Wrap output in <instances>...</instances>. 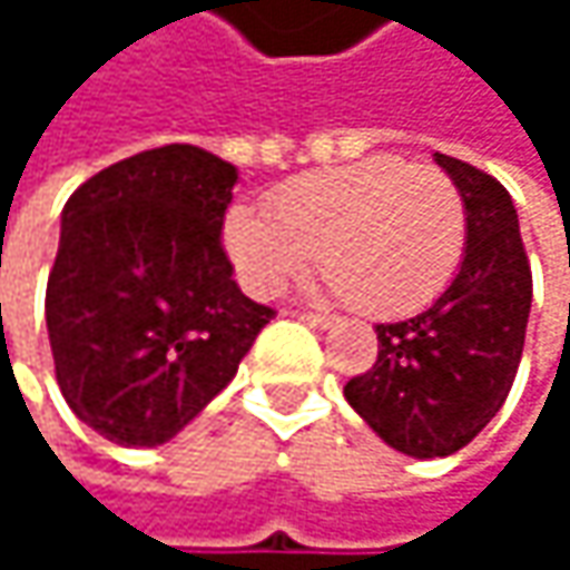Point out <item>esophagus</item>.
<instances>
[{
    "label": "esophagus",
    "mask_w": 570,
    "mask_h": 570,
    "mask_svg": "<svg viewBox=\"0 0 570 570\" xmlns=\"http://www.w3.org/2000/svg\"><path fill=\"white\" fill-rule=\"evenodd\" d=\"M296 316H299L303 323H309V326H316V330H330V326L336 323L333 316H323V313H296Z\"/></svg>",
    "instance_id": "esophagus-1"
}]
</instances>
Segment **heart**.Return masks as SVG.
I'll return each instance as SVG.
<instances>
[{
	"label": "heart",
	"mask_w": 570,
	"mask_h": 570,
	"mask_svg": "<svg viewBox=\"0 0 570 570\" xmlns=\"http://www.w3.org/2000/svg\"><path fill=\"white\" fill-rule=\"evenodd\" d=\"M465 237L452 177L393 155L306 174L274 194L271 214L237 204L224 217V247L247 293H281L320 254L323 277L366 316L429 306L452 284Z\"/></svg>",
	"instance_id": "b5f03b06"
}]
</instances>
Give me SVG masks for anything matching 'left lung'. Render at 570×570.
Segmentation results:
<instances>
[{"instance_id":"8db88e82","label":"left lung","mask_w":570,"mask_h":570,"mask_svg":"<svg viewBox=\"0 0 570 570\" xmlns=\"http://www.w3.org/2000/svg\"><path fill=\"white\" fill-rule=\"evenodd\" d=\"M435 165L465 197L462 267L429 309L380 323L376 363L343 386L366 425L412 459L452 455L495 419L531 313V267L512 194L459 158L435 155Z\"/></svg>"}]
</instances>
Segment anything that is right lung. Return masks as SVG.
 Returning a JSON list of instances; mask_svg holds the SVG:
<instances>
[{
  "label": "right lung",
  "instance_id": "1",
  "mask_svg": "<svg viewBox=\"0 0 570 570\" xmlns=\"http://www.w3.org/2000/svg\"><path fill=\"white\" fill-rule=\"evenodd\" d=\"M234 184L217 155L165 145L88 177L61 210L46 289L58 390L115 445L174 439L274 316L220 247Z\"/></svg>",
  "mask_w": 570,
  "mask_h": 570
}]
</instances>
